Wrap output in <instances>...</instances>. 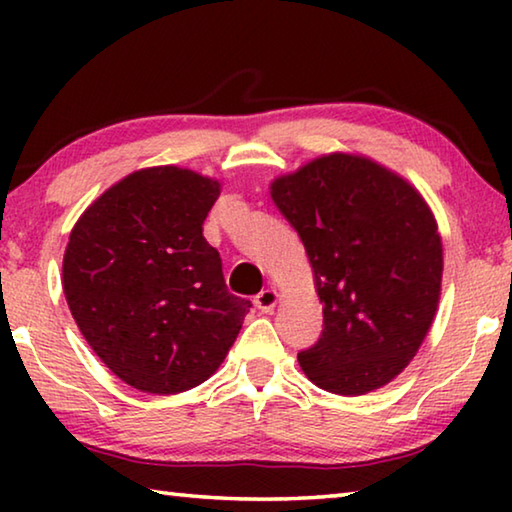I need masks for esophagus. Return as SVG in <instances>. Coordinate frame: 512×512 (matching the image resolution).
Returning a JSON list of instances; mask_svg holds the SVG:
<instances>
[{
  "instance_id": "obj_1",
  "label": "esophagus",
  "mask_w": 512,
  "mask_h": 512,
  "mask_svg": "<svg viewBox=\"0 0 512 512\" xmlns=\"http://www.w3.org/2000/svg\"><path fill=\"white\" fill-rule=\"evenodd\" d=\"M277 300H280V296H277L275 289H262L255 296V307L268 314V311H273V307L277 305Z\"/></svg>"
}]
</instances>
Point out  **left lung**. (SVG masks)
Masks as SVG:
<instances>
[{
    "label": "left lung",
    "instance_id": "8db88e82",
    "mask_svg": "<svg viewBox=\"0 0 512 512\" xmlns=\"http://www.w3.org/2000/svg\"><path fill=\"white\" fill-rule=\"evenodd\" d=\"M271 196L305 244L323 334L298 354L318 388L363 395L409 366L436 316L443 241L404 178L361 155L329 153L280 176Z\"/></svg>",
    "mask_w": 512,
    "mask_h": 512
}]
</instances>
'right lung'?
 <instances>
[{"mask_svg":"<svg viewBox=\"0 0 512 512\" xmlns=\"http://www.w3.org/2000/svg\"><path fill=\"white\" fill-rule=\"evenodd\" d=\"M219 194V180L192 169H140L106 189L69 235V311L137 391L173 395L210 379L253 307L225 287L219 250L203 237Z\"/></svg>","mask_w":512,"mask_h":512,"instance_id":"add662e5","label":"right lung"}]
</instances>
